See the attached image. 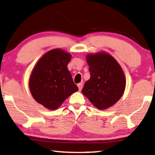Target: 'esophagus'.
I'll return each mask as SVG.
<instances>
[{
  "label": "esophagus",
  "mask_w": 155,
  "mask_h": 155,
  "mask_svg": "<svg viewBox=\"0 0 155 155\" xmlns=\"http://www.w3.org/2000/svg\"><path fill=\"white\" fill-rule=\"evenodd\" d=\"M77 86L78 87V90H81L82 88H83V83H79L77 85Z\"/></svg>",
  "instance_id": "esophagus-1"
}]
</instances>
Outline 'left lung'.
<instances>
[{
	"instance_id": "left-lung-1",
	"label": "left lung",
	"mask_w": 155,
	"mask_h": 155,
	"mask_svg": "<svg viewBox=\"0 0 155 155\" xmlns=\"http://www.w3.org/2000/svg\"><path fill=\"white\" fill-rule=\"evenodd\" d=\"M90 78L85 82L82 93L98 109L111 107L124 94L126 79L117 61L105 53L86 57Z\"/></svg>"
}]
</instances>
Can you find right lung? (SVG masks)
<instances>
[{"instance_id":"1","label":"right lung","mask_w":155,"mask_h":155,"mask_svg":"<svg viewBox=\"0 0 155 155\" xmlns=\"http://www.w3.org/2000/svg\"><path fill=\"white\" fill-rule=\"evenodd\" d=\"M71 55L55 49L38 61L29 78L34 99L50 110L57 109L67 98L78 90L68 70Z\"/></svg>"}]
</instances>
